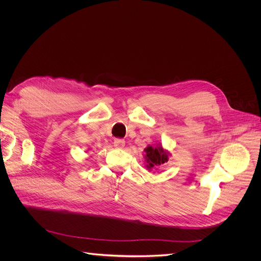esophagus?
<instances>
[{
	"label": "esophagus",
	"mask_w": 261,
	"mask_h": 261,
	"mask_svg": "<svg viewBox=\"0 0 261 261\" xmlns=\"http://www.w3.org/2000/svg\"><path fill=\"white\" fill-rule=\"evenodd\" d=\"M113 144H114V147H116V148H123L125 146V140L121 139V138H116V139H114Z\"/></svg>",
	"instance_id": "esophagus-1"
}]
</instances>
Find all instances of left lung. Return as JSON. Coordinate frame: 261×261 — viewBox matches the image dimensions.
<instances>
[{"instance_id":"1","label":"left lung","mask_w":261,"mask_h":261,"mask_svg":"<svg viewBox=\"0 0 261 261\" xmlns=\"http://www.w3.org/2000/svg\"><path fill=\"white\" fill-rule=\"evenodd\" d=\"M146 152V161H147V168L148 169H152L154 167H159L161 164L167 163L169 160V153L167 151H164L163 148L161 146L159 147H151L148 146L145 149Z\"/></svg>"}]
</instances>
